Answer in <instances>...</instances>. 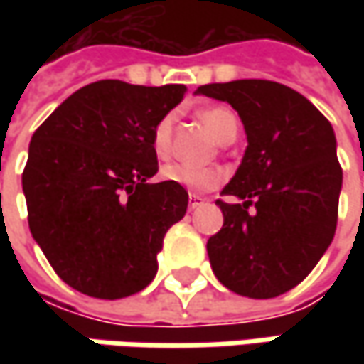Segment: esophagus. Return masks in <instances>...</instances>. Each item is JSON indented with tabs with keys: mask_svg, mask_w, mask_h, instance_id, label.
Listing matches in <instances>:
<instances>
[{
	"mask_svg": "<svg viewBox=\"0 0 364 364\" xmlns=\"http://www.w3.org/2000/svg\"><path fill=\"white\" fill-rule=\"evenodd\" d=\"M203 203H204V198H203V196H198V194H190V196H188L190 210H194L196 206H200Z\"/></svg>",
	"mask_w": 364,
	"mask_h": 364,
	"instance_id": "obj_1",
	"label": "esophagus"
}]
</instances>
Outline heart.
<instances>
[{
  "instance_id": "heart-1",
  "label": "heart",
  "mask_w": 364,
  "mask_h": 364,
  "mask_svg": "<svg viewBox=\"0 0 364 364\" xmlns=\"http://www.w3.org/2000/svg\"><path fill=\"white\" fill-rule=\"evenodd\" d=\"M198 117L208 127V132L215 135L218 144H223V146L231 144L239 133V119L229 107H206L198 113ZM172 129H174V115H164L154 129L151 146L160 160H166L170 156ZM161 176H164V180L180 184L186 190H194V192L213 190L220 182V174L215 170H204V168H196V166H188V164H170L161 170Z\"/></svg>"
}]
</instances>
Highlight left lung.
<instances>
[{"mask_svg": "<svg viewBox=\"0 0 364 364\" xmlns=\"http://www.w3.org/2000/svg\"><path fill=\"white\" fill-rule=\"evenodd\" d=\"M239 113L247 135L241 166L217 200L223 229L206 243L217 279L267 300L312 272L334 239L343 170L330 121L304 95L245 78L196 89Z\"/></svg>", "mask_w": 364, "mask_h": 364, "instance_id": "obj_1", "label": "left lung"}]
</instances>
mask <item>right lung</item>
I'll use <instances>...</instances> for the list:
<instances>
[{
    "label": "right lung",
    "instance_id": "add662e5",
    "mask_svg": "<svg viewBox=\"0 0 364 364\" xmlns=\"http://www.w3.org/2000/svg\"><path fill=\"white\" fill-rule=\"evenodd\" d=\"M184 85L97 80L54 109L32 135L21 188L34 241L70 287L119 300L149 286L168 229L188 192L149 184L158 172L151 135Z\"/></svg>",
    "mask_w": 364,
    "mask_h": 364
}]
</instances>
